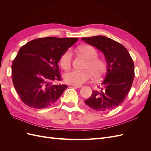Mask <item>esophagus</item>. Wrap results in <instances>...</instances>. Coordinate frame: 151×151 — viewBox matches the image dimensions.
<instances>
[{
  "label": "esophagus",
  "mask_w": 151,
  "mask_h": 151,
  "mask_svg": "<svg viewBox=\"0 0 151 151\" xmlns=\"http://www.w3.org/2000/svg\"><path fill=\"white\" fill-rule=\"evenodd\" d=\"M82 86H81V85H80V86H76V85H73V87H74V88H81Z\"/></svg>",
  "instance_id": "obj_1"
}]
</instances>
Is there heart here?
I'll return each instance as SVG.
<instances>
[{
	"label": "heart",
	"instance_id": "heart-1",
	"mask_svg": "<svg viewBox=\"0 0 151 151\" xmlns=\"http://www.w3.org/2000/svg\"><path fill=\"white\" fill-rule=\"evenodd\" d=\"M77 50L88 60L85 66L87 70L83 71L73 70L66 72L63 75L66 83L80 86L90 80L91 74L94 79L101 78L106 72V63L102 59L97 58L98 53L96 50L91 45H85L79 47ZM59 62L63 69L65 70L70 69L72 62V53L70 50H67L62 54Z\"/></svg>",
	"mask_w": 151,
	"mask_h": 151
}]
</instances>
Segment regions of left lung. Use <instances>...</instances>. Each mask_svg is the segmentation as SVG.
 I'll return each mask as SVG.
<instances>
[{
	"label": "left lung",
	"mask_w": 151,
	"mask_h": 151,
	"mask_svg": "<svg viewBox=\"0 0 151 151\" xmlns=\"http://www.w3.org/2000/svg\"><path fill=\"white\" fill-rule=\"evenodd\" d=\"M82 40L101 51L107 63L104 79L84 101L96 111H110L120 106L131 89L135 75L133 60L123 45L104 36Z\"/></svg>",
	"instance_id": "1"
}]
</instances>
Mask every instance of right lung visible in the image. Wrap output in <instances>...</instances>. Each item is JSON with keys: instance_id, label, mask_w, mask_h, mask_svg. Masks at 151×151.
<instances>
[{"instance_id": "obj_1", "label": "right lung", "mask_w": 151, "mask_h": 151, "mask_svg": "<svg viewBox=\"0 0 151 151\" xmlns=\"http://www.w3.org/2000/svg\"><path fill=\"white\" fill-rule=\"evenodd\" d=\"M77 38L45 37L30 41L19 50L12 64V79L21 101L31 108L50 106L67 88L60 81L58 62Z\"/></svg>"}]
</instances>
